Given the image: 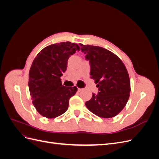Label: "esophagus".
Wrapping results in <instances>:
<instances>
[{
  "label": "esophagus",
  "instance_id": "esophagus-1",
  "mask_svg": "<svg viewBox=\"0 0 159 159\" xmlns=\"http://www.w3.org/2000/svg\"><path fill=\"white\" fill-rule=\"evenodd\" d=\"M81 90H82V89H81V88H78V91H81Z\"/></svg>",
  "mask_w": 159,
  "mask_h": 159
}]
</instances>
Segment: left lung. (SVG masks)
Wrapping results in <instances>:
<instances>
[{"label": "left lung", "mask_w": 159, "mask_h": 159, "mask_svg": "<svg viewBox=\"0 0 159 159\" xmlns=\"http://www.w3.org/2000/svg\"><path fill=\"white\" fill-rule=\"evenodd\" d=\"M80 45L89 62L91 78L99 90L85 102L86 107L100 117H113L125 106L130 95L131 84L125 66L116 55L102 47Z\"/></svg>", "instance_id": "8db88e82"}]
</instances>
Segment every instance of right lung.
Masks as SVG:
<instances>
[{
    "label": "right lung",
    "mask_w": 159,
    "mask_h": 159,
    "mask_svg": "<svg viewBox=\"0 0 159 159\" xmlns=\"http://www.w3.org/2000/svg\"><path fill=\"white\" fill-rule=\"evenodd\" d=\"M80 50L70 42L44 48L34 60L29 71L30 93L37 111L47 118H55L68 109L70 99L78 88L62 85L60 77L66 71L69 57Z\"/></svg>",
    "instance_id": "obj_1"
}]
</instances>
